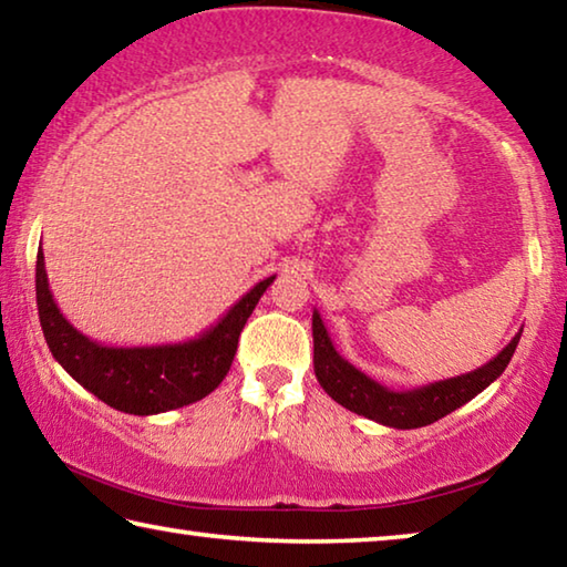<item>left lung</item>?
Returning <instances> with one entry per match:
<instances>
[{"label":"left lung","mask_w":567,"mask_h":567,"mask_svg":"<svg viewBox=\"0 0 567 567\" xmlns=\"http://www.w3.org/2000/svg\"><path fill=\"white\" fill-rule=\"evenodd\" d=\"M523 330H517L515 338L505 344V348L495 354L491 362L483 368L465 375L447 378L430 382V385H420L412 390H390L380 385L378 380L364 375L362 370L354 368L342 354L334 350V344L328 334V328L320 318V312H312V340H315V378L322 385V390L338 402V405L348 408L350 412L375 420L380 425L398 427V430H412L425 427L430 422L450 415V412L463 408L465 402L480 395L491 382L503 375L507 362H511L513 352L520 342Z\"/></svg>","instance_id":"obj_1"}]
</instances>
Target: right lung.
I'll return each instance as SVG.
<instances>
[{
  "label": "right lung",
  "mask_w": 567,
  "mask_h": 567,
  "mask_svg": "<svg viewBox=\"0 0 567 567\" xmlns=\"http://www.w3.org/2000/svg\"><path fill=\"white\" fill-rule=\"evenodd\" d=\"M272 282L275 275L257 282L197 338L114 348L87 338L64 318L47 280L42 247L37 252V307L50 352L84 390L130 415H157L209 395L229 372L239 332Z\"/></svg>",
  "instance_id": "1"
}]
</instances>
